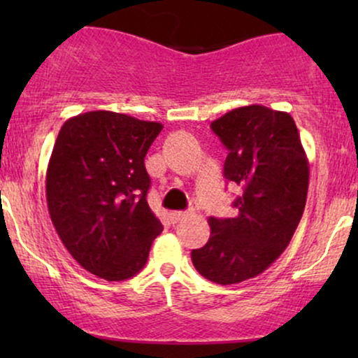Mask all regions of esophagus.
<instances>
[{"mask_svg":"<svg viewBox=\"0 0 358 358\" xmlns=\"http://www.w3.org/2000/svg\"><path fill=\"white\" fill-rule=\"evenodd\" d=\"M185 217H188V212L178 210V212H171V213H170L171 222H180L182 219H185Z\"/></svg>","mask_w":358,"mask_h":358,"instance_id":"obj_1","label":"esophagus"}]
</instances>
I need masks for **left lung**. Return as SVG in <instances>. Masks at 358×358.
<instances>
[{"label": "left lung", "instance_id": "left-lung-1", "mask_svg": "<svg viewBox=\"0 0 358 358\" xmlns=\"http://www.w3.org/2000/svg\"><path fill=\"white\" fill-rule=\"evenodd\" d=\"M212 131L229 150L224 176L242 188L232 219L210 217V239L192 250L195 269L217 285L256 278L287 248L306 203L310 165L294 119L250 104L225 113Z\"/></svg>", "mask_w": 358, "mask_h": 358}]
</instances>
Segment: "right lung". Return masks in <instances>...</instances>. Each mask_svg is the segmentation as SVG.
<instances>
[{
    "label": "right lung",
    "mask_w": 358,
    "mask_h": 358,
    "mask_svg": "<svg viewBox=\"0 0 358 358\" xmlns=\"http://www.w3.org/2000/svg\"><path fill=\"white\" fill-rule=\"evenodd\" d=\"M162 122L90 110L64 122L47 168V205L71 256L108 281L145 268L163 231L146 200L145 156Z\"/></svg>",
    "instance_id": "obj_1"
}]
</instances>
